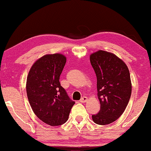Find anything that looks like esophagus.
<instances>
[{
	"label": "esophagus",
	"mask_w": 151,
	"mask_h": 151,
	"mask_svg": "<svg viewBox=\"0 0 151 151\" xmlns=\"http://www.w3.org/2000/svg\"><path fill=\"white\" fill-rule=\"evenodd\" d=\"M87 100H88V99H87V96H83V97L81 99V101H80L82 102V103H85V102H86Z\"/></svg>",
	"instance_id": "1"
}]
</instances>
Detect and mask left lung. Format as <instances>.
I'll list each match as a JSON object with an SVG mask.
<instances>
[{"label": "left lung", "mask_w": 151, "mask_h": 151, "mask_svg": "<svg viewBox=\"0 0 151 151\" xmlns=\"http://www.w3.org/2000/svg\"><path fill=\"white\" fill-rule=\"evenodd\" d=\"M96 76L100 111L92 115L96 124L115 122L127 107L132 93V83L127 65L114 54L99 50L90 57Z\"/></svg>", "instance_id": "left-lung-1"}]
</instances>
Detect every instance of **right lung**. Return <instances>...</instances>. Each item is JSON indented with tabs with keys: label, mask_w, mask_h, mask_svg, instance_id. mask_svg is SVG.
Instances as JSON below:
<instances>
[{
	"label": "right lung",
	"mask_w": 151,
	"mask_h": 151,
	"mask_svg": "<svg viewBox=\"0 0 151 151\" xmlns=\"http://www.w3.org/2000/svg\"><path fill=\"white\" fill-rule=\"evenodd\" d=\"M66 62L61 54L44 55L33 64L27 76L26 87L31 109L40 120L51 126L65 123L75 104L59 83Z\"/></svg>",
	"instance_id": "1"
}]
</instances>
